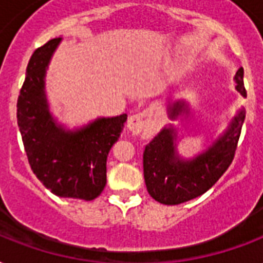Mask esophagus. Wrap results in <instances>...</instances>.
Here are the masks:
<instances>
[{
    "label": "esophagus",
    "mask_w": 263,
    "mask_h": 263,
    "mask_svg": "<svg viewBox=\"0 0 263 263\" xmlns=\"http://www.w3.org/2000/svg\"><path fill=\"white\" fill-rule=\"evenodd\" d=\"M150 125H152V117L146 111L131 116L127 123L128 131H131L134 135H139L143 131H147Z\"/></svg>",
    "instance_id": "1"
}]
</instances>
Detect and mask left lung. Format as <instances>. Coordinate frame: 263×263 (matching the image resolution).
<instances>
[{
  "mask_svg": "<svg viewBox=\"0 0 263 263\" xmlns=\"http://www.w3.org/2000/svg\"><path fill=\"white\" fill-rule=\"evenodd\" d=\"M243 68L235 75L236 90L247 97L243 83ZM185 99L169 103L168 116L177 120L188 115ZM246 111L241 107L231 120L228 127L210 146L192 158H184L177 152V131L175 125H165L158 135L146 146L143 153L144 183L152 198L162 204H180L202 195L217 183V180L232 162L245 123Z\"/></svg>",
  "mask_w": 263,
  "mask_h": 263,
  "instance_id": "1",
  "label": "left lung"
}]
</instances>
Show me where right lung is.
I'll list each match as a JSON object with an SVG mask.
<instances>
[{"instance_id": "right-lung-1", "label": "right lung", "mask_w": 263, "mask_h": 263, "mask_svg": "<svg viewBox=\"0 0 263 263\" xmlns=\"http://www.w3.org/2000/svg\"><path fill=\"white\" fill-rule=\"evenodd\" d=\"M63 38L39 47L27 65L17 99V125L32 172L54 195L92 200L106 185V160L127 115L98 117L75 129L51 115L46 71Z\"/></svg>"}]
</instances>
